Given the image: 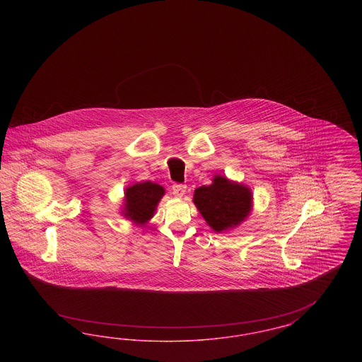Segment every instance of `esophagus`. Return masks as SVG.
I'll list each match as a JSON object with an SVG mask.
<instances>
[{
  "mask_svg": "<svg viewBox=\"0 0 362 362\" xmlns=\"http://www.w3.org/2000/svg\"><path fill=\"white\" fill-rule=\"evenodd\" d=\"M186 189H187L186 185L175 183V185H173V194L175 197H177V198H182L185 195V192H186Z\"/></svg>",
  "mask_w": 362,
  "mask_h": 362,
  "instance_id": "1",
  "label": "esophagus"
}]
</instances>
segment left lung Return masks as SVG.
Instances as JSON below:
<instances>
[{"instance_id":"obj_1","label":"left lung","mask_w":362,"mask_h":362,"mask_svg":"<svg viewBox=\"0 0 362 362\" xmlns=\"http://www.w3.org/2000/svg\"><path fill=\"white\" fill-rule=\"evenodd\" d=\"M251 191L224 176H216L213 185L194 191V204L216 232H223L241 221L251 210Z\"/></svg>"}]
</instances>
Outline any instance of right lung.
I'll return each instance as SVG.
<instances>
[{
  "label": "right lung",
  "mask_w": 362,
  "mask_h": 362,
  "mask_svg": "<svg viewBox=\"0 0 362 362\" xmlns=\"http://www.w3.org/2000/svg\"><path fill=\"white\" fill-rule=\"evenodd\" d=\"M164 189L152 182L137 183L126 189V207L124 216L136 224H145L155 213L156 206Z\"/></svg>",
  "instance_id": "obj_1"
}]
</instances>
